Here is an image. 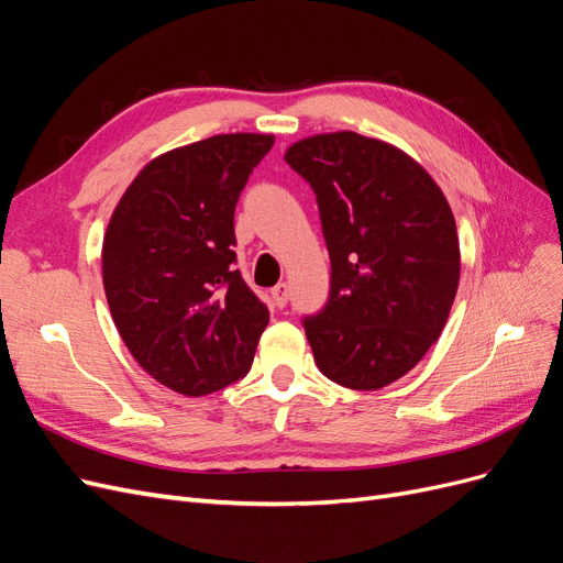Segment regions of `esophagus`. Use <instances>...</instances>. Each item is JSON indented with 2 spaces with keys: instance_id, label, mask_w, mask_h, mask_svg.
<instances>
[{
  "instance_id": "34e87169",
  "label": "esophagus",
  "mask_w": 563,
  "mask_h": 563,
  "mask_svg": "<svg viewBox=\"0 0 563 563\" xmlns=\"http://www.w3.org/2000/svg\"><path fill=\"white\" fill-rule=\"evenodd\" d=\"M269 294H272V300H275L277 308H284V305L288 302V284H277Z\"/></svg>"
}]
</instances>
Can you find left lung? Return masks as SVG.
<instances>
[{
	"mask_svg": "<svg viewBox=\"0 0 563 563\" xmlns=\"http://www.w3.org/2000/svg\"><path fill=\"white\" fill-rule=\"evenodd\" d=\"M317 195L331 258L323 310L302 327L319 371L350 389L406 376L444 331L460 279L449 201L395 145L321 133L284 155Z\"/></svg>",
	"mask_w": 563,
	"mask_h": 563,
	"instance_id": "8db88e82",
	"label": "left lung"
}]
</instances>
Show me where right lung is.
Segmentation results:
<instances>
[{"instance_id":"add662e5","label":"right lung","mask_w":563,"mask_h":563,"mask_svg":"<svg viewBox=\"0 0 563 563\" xmlns=\"http://www.w3.org/2000/svg\"><path fill=\"white\" fill-rule=\"evenodd\" d=\"M275 135L225 133L152 159L119 199L103 284L133 360L187 397L244 378L269 312L234 269V209Z\"/></svg>"}]
</instances>
